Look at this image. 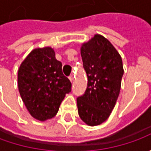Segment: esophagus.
Here are the masks:
<instances>
[{"instance_id":"obj_1","label":"esophagus","mask_w":151,"mask_h":151,"mask_svg":"<svg viewBox=\"0 0 151 151\" xmlns=\"http://www.w3.org/2000/svg\"><path fill=\"white\" fill-rule=\"evenodd\" d=\"M69 79H70V81L71 82H73V81H74V76H73V75H71V76H70V77H69Z\"/></svg>"}]
</instances>
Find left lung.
Instances as JSON below:
<instances>
[{
	"instance_id": "obj_1",
	"label": "left lung",
	"mask_w": 151,
	"mask_h": 151,
	"mask_svg": "<svg viewBox=\"0 0 151 151\" xmlns=\"http://www.w3.org/2000/svg\"><path fill=\"white\" fill-rule=\"evenodd\" d=\"M81 55L87 76V88L77 97L80 118L96 126L106 121L119 97L124 75L122 58L107 38L96 34L82 44Z\"/></svg>"
}]
</instances>
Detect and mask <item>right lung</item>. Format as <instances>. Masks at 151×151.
<instances>
[{
  "mask_svg": "<svg viewBox=\"0 0 151 151\" xmlns=\"http://www.w3.org/2000/svg\"><path fill=\"white\" fill-rule=\"evenodd\" d=\"M17 82L27 109L40 121L55 117L65 94L71 91V82L50 47L33 50L27 56L18 70Z\"/></svg>",
  "mask_w": 151,
  "mask_h": 151,
  "instance_id": "obj_1",
  "label": "right lung"
}]
</instances>
